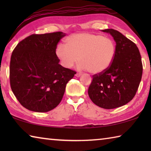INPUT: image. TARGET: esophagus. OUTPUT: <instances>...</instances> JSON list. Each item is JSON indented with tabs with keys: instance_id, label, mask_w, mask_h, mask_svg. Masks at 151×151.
<instances>
[{
	"instance_id": "esophagus-1",
	"label": "esophagus",
	"mask_w": 151,
	"mask_h": 151,
	"mask_svg": "<svg viewBox=\"0 0 151 151\" xmlns=\"http://www.w3.org/2000/svg\"><path fill=\"white\" fill-rule=\"evenodd\" d=\"M75 76H76V77H79V76H81V73H77L75 75Z\"/></svg>"
}]
</instances>
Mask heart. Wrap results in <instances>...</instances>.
<instances>
[{"mask_svg":"<svg viewBox=\"0 0 151 151\" xmlns=\"http://www.w3.org/2000/svg\"><path fill=\"white\" fill-rule=\"evenodd\" d=\"M65 42V46L57 47L56 55L65 68L72 67L78 59V69L101 73L111 65L116 55L114 40L99 35L76 33L66 38Z\"/></svg>","mask_w":151,"mask_h":151,"instance_id":"b5f03b06","label":"heart"}]
</instances>
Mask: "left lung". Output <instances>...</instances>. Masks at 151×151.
<instances>
[{"label":"left lung","instance_id":"left-lung-1","mask_svg":"<svg viewBox=\"0 0 151 151\" xmlns=\"http://www.w3.org/2000/svg\"><path fill=\"white\" fill-rule=\"evenodd\" d=\"M116 42V52L111 65L93 76L88 94L96 105L115 109L131 101L137 91L142 75V64L137 45L121 32L105 29Z\"/></svg>","mask_w":151,"mask_h":151}]
</instances>
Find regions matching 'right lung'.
<instances>
[{"mask_svg": "<svg viewBox=\"0 0 151 151\" xmlns=\"http://www.w3.org/2000/svg\"><path fill=\"white\" fill-rule=\"evenodd\" d=\"M65 33L32 35L21 40L12 51L10 83L17 100L31 111L45 112L57 107L66 85L76 74L63 67L56 48Z\"/></svg>", "mask_w": 151, "mask_h": 151, "instance_id": "right-lung-1", "label": "right lung"}]
</instances>
